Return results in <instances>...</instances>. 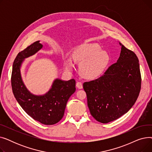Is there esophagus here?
<instances>
[{"mask_svg": "<svg viewBox=\"0 0 152 152\" xmlns=\"http://www.w3.org/2000/svg\"><path fill=\"white\" fill-rule=\"evenodd\" d=\"M76 86V87H77L79 89H83V84L81 82H77Z\"/></svg>", "mask_w": 152, "mask_h": 152, "instance_id": "1", "label": "esophagus"}]
</instances>
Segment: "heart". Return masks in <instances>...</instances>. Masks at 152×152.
Instances as JSON below:
<instances>
[{
  "label": "heart",
  "mask_w": 152,
  "mask_h": 152,
  "mask_svg": "<svg viewBox=\"0 0 152 152\" xmlns=\"http://www.w3.org/2000/svg\"><path fill=\"white\" fill-rule=\"evenodd\" d=\"M75 61L81 63L79 73L84 78L94 79L99 77L110 63V57L97 43H85L78 46L73 54ZM66 68L71 70L73 64L70 59L65 61Z\"/></svg>",
  "instance_id": "heart-1"
}]
</instances>
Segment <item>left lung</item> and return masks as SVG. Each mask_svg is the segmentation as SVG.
Listing matches in <instances>:
<instances>
[{
	"mask_svg": "<svg viewBox=\"0 0 152 152\" xmlns=\"http://www.w3.org/2000/svg\"><path fill=\"white\" fill-rule=\"evenodd\" d=\"M120 56L102 76L83 84L91 115L102 123L120 118L136 102L141 88L139 60L121 43Z\"/></svg>",
	"mask_w": 152,
	"mask_h": 152,
	"instance_id": "left-lung-1",
	"label": "left lung"
}]
</instances>
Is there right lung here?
Returning <instances> with one entry per match:
<instances>
[{
    "instance_id": "right-lung-1",
    "label": "right lung",
    "mask_w": 152,
    "mask_h": 152,
    "mask_svg": "<svg viewBox=\"0 0 152 152\" xmlns=\"http://www.w3.org/2000/svg\"><path fill=\"white\" fill-rule=\"evenodd\" d=\"M39 42H34L18 53L13 64L12 87L16 100L29 116L42 124L52 125L63 118L67 102L76 91V81L74 79L67 81L56 79L50 89L42 95H34L27 89L20 68L24 60L42 49L43 45Z\"/></svg>"
}]
</instances>
